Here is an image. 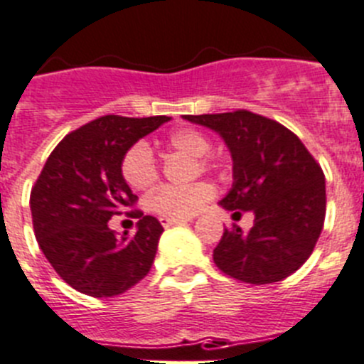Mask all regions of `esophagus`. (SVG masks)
I'll return each mask as SVG.
<instances>
[{"label": "esophagus", "mask_w": 364, "mask_h": 364, "mask_svg": "<svg viewBox=\"0 0 364 364\" xmlns=\"http://www.w3.org/2000/svg\"><path fill=\"white\" fill-rule=\"evenodd\" d=\"M182 222H188L186 218H168V216H162L160 218V223L164 225V228H171V225H176V223H182Z\"/></svg>", "instance_id": "esophagus-1"}]
</instances>
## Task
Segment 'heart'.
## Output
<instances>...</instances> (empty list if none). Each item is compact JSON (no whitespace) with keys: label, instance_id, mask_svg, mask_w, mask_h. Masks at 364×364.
<instances>
[{"label":"heart","instance_id":"1","mask_svg":"<svg viewBox=\"0 0 364 364\" xmlns=\"http://www.w3.org/2000/svg\"><path fill=\"white\" fill-rule=\"evenodd\" d=\"M168 146L175 151L195 156L202 171L211 169L208 153L211 142L205 135L195 129H178L168 136ZM122 178L133 189H148L159 178V166L153 151L144 142H136L124 153L121 162ZM215 196V189L208 182H195L191 186H160L148 196L146 204L149 211L168 218H188L196 215L200 209Z\"/></svg>","mask_w":364,"mask_h":364}]
</instances>
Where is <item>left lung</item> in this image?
<instances>
[{
  "instance_id": "left-lung-1",
  "label": "left lung",
  "mask_w": 364,
  "mask_h": 364,
  "mask_svg": "<svg viewBox=\"0 0 364 364\" xmlns=\"http://www.w3.org/2000/svg\"><path fill=\"white\" fill-rule=\"evenodd\" d=\"M220 133L232 156V188L220 205L255 213L251 231H223L213 259L223 274L252 285L282 282L312 255L326 211L325 175L298 136L279 122L236 109L184 115ZM240 208V212L235 209Z\"/></svg>"
}]
</instances>
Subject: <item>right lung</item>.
Wrapping results in <instances>:
<instances>
[{
	"mask_svg": "<svg viewBox=\"0 0 364 364\" xmlns=\"http://www.w3.org/2000/svg\"><path fill=\"white\" fill-rule=\"evenodd\" d=\"M169 117L105 115L55 146L30 193L32 223L43 255L72 289L112 298L149 272L164 231L155 216L135 209L136 232L117 236L108 220L136 204L121 162L139 139Z\"/></svg>",
	"mask_w": 364,
	"mask_h": 364,
	"instance_id": "right-lung-1",
	"label": "right lung"
}]
</instances>
